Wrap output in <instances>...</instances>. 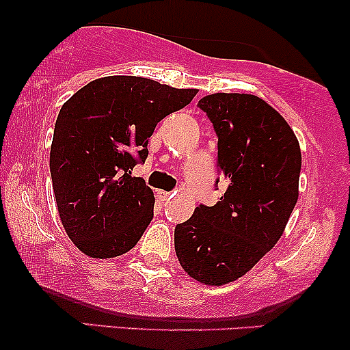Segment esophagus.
I'll return each mask as SVG.
<instances>
[{
	"mask_svg": "<svg viewBox=\"0 0 350 350\" xmlns=\"http://www.w3.org/2000/svg\"><path fill=\"white\" fill-rule=\"evenodd\" d=\"M171 196H172L171 192H166V191H158V198H159V199H163V200L170 199Z\"/></svg>",
	"mask_w": 350,
	"mask_h": 350,
	"instance_id": "1",
	"label": "esophagus"
}]
</instances>
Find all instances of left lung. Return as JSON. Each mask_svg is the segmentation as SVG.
<instances>
[{
  "label": "left lung",
  "mask_w": 350,
  "mask_h": 350,
  "mask_svg": "<svg viewBox=\"0 0 350 350\" xmlns=\"http://www.w3.org/2000/svg\"><path fill=\"white\" fill-rule=\"evenodd\" d=\"M198 107L219 138L227 189L176 226L174 248L189 276L220 286L252 270L283 235L298 202L301 150L286 120L256 95L214 94Z\"/></svg>",
  "instance_id": "8db88e82"
}]
</instances>
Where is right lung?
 Returning a JSON list of instances; mask_svg holds the SVG:
<instances>
[{
    "mask_svg": "<svg viewBox=\"0 0 350 350\" xmlns=\"http://www.w3.org/2000/svg\"><path fill=\"white\" fill-rule=\"evenodd\" d=\"M135 75L87 83L60 108L51 146V178L69 239L92 258L130 252L150 226L154 196L133 178L164 116L196 97Z\"/></svg>",
    "mask_w": 350,
    "mask_h": 350,
    "instance_id": "right-lung-1",
    "label": "right lung"
}]
</instances>
